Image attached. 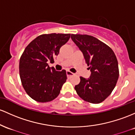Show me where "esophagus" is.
<instances>
[{
  "instance_id": "34e87169",
  "label": "esophagus",
  "mask_w": 135,
  "mask_h": 135,
  "mask_svg": "<svg viewBox=\"0 0 135 135\" xmlns=\"http://www.w3.org/2000/svg\"><path fill=\"white\" fill-rule=\"evenodd\" d=\"M66 75H67L68 78H70L71 77L73 76V75H74V74L72 73V72H71L70 71L67 70V71H66Z\"/></svg>"
}]
</instances>
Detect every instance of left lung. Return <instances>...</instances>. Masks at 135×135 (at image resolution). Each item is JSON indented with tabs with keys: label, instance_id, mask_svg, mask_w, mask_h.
Listing matches in <instances>:
<instances>
[{
	"label": "left lung",
	"instance_id": "left-lung-1",
	"mask_svg": "<svg viewBox=\"0 0 135 135\" xmlns=\"http://www.w3.org/2000/svg\"><path fill=\"white\" fill-rule=\"evenodd\" d=\"M71 38L82 52L91 72L90 78H80L75 91L85 101L101 103L111 94L118 79L116 56L110 47L92 36L72 34Z\"/></svg>",
	"mask_w": 135,
	"mask_h": 135
}]
</instances>
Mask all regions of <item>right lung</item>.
Here are the masks:
<instances>
[{
	"label": "right lung",
	"mask_w": 135,
	"mask_h": 135,
	"mask_svg": "<svg viewBox=\"0 0 135 135\" xmlns=\"http://www.w3.org/2000/svg\"><path fill=\"white\" fill-rule=\"evenodd\" d=\"M70 34L52 33L36 37L25 49L20 57L19 71L22 86L32 99L46 103L58 96L66 81V70L56 71L47 62L54 63L62 45Z\"/></svg>",
	"instance_id": "1"
}]
</instances>
